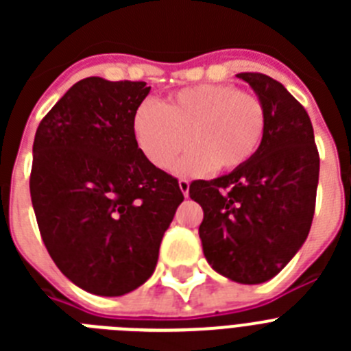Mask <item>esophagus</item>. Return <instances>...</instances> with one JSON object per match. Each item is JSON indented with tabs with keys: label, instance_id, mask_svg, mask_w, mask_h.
<instances>
[{
	"label": "esophagus",
	"instance_id": "1",
	"mask_svg": "<svg viewBox=\"0 0 351 351\" xmlns=\"http://www.w3.org/2000/svg\"><path fill=\"white\" fill-rule=\"evenodd\" d=\"M179 188H181V191L184 197H188V195H190V181H188V179H179Z\"/></svg>",
	"mask_w": 351,
	"mask_h": 351
}]
</instances>
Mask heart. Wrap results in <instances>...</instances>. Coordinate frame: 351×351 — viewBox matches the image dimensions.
<instances>
[{
  "instance_id": "b5f03b06",
  "label": "heart",
  "mask_w": 351,
  "mask_h": 351,
  "mask_svg": "<svg viewBox=\"0 0 351 351\" xmlns=\"http://www.w3.org/2000/svg\"><path fill=\"white\" fill-rule=\"evenodd\" d=\"M265 123V107L255 93L232 84H198L170 95L161 107L138 105L133 135L144 156L163 170L172 169L190 142L195 149L178 170L198 176L243 167L262 144Z\"/></svg>"
}]
</instances>
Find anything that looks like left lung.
<instances>
[{"instance_id": "1", "label": "left lung", "mask_w": 351, "mask_h": 351, "mask_svg": "<svg viewBox=\"0 0 351 351\" xmlns=\"http://www.w3.org/2000/svg\"><path fill=\"white\" fill-rule=\"evenodd\" d=\"M265 107V133L250 161L190 184L204 209L198 226L210 267L232 281L258 285L293 258L311 228L320 154L306 108L278 80L237 73Z\"/></svg>"}]
</instances>
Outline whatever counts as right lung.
Returning a JSON list of instances; mask_svg holds the SVG:
<instances>
[{"instance_id":"1","label":"right lung","mask_w":351,"mask_h":351,"mask_svg":"<svg viewBox=\"0 0 351 351\" xmlns=\"http://www.w3.org/2000/svg\"><path fill=\"white\" fill-rule=\"evenodd\" d=\"M145 82L88 77L40 121L29 193L40 235L61 272L95 295L151 278L163 234L184 200L133 135Z\"/></svg>"}]
</instances>
